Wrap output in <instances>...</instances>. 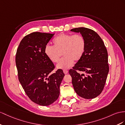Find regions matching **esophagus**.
I'll list each match as a JSON object with an SVG mask.
<instances>
[{"label": "esophagus", "mask_w": 125, "mask_h": 125, "mask_svg": "<svg viewBox=\"0 0 125 125\" xmlns=\"http://www.w3.org/2000/svg\"><path fill=\"white\" fill-rule=\"evenodd\" d=\"M63 72H64V73L65 74H67V73H68V70H63Z\"/></svg>", "instance_id": "obj_1"}]
</instances>
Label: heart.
Masks as SVG:
<instances>
[{"mask_svg":"<svg viewBox=\"0 0 125 125\" xmlns=\"http://www.w3.org/2000/svg\"><path fill=\"white\" fill-rule=\"evenodd\" d=\"M54 46L47 44L45 47V53L53 63H57V69H66L71 67L73 62L80 60L84 53L86 42L84 37L81 34H62L54 38Z\"/></svg>","mask_w":125,"mask_h":125,"instance_id":"obj_1","label":"heart"}]
</instances>
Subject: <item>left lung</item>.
Returning a JSON list of instances; mask_svg holds the SVG:
<instances>
[{"mask_svg":"<svg viewBox=\"0 0 125 125\" xmlns=\"http://www.w3.org/2000/svg\"><path fill=\"white\" fill-rule=\"evenodd\" d=\"M71 31L80 33L86 42L83 55L69 70L73 88L80 97L94 98L103 90L109 72L107 49L100 36L93 30L78 27ZM79 71L84 73L80 74Z\"/></svg>","mask_w":125,"mask_h":125,"instance_id":"8db88e82","label":"left lung"}]
</instances>
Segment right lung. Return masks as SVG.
<instances>
[{
    "label": "right lung",
    "mask_w": 125,
    "mask_h": 125,
    "mask_svg": "<svg viewBox=\"0 0 125 125\" xmlns=\"http://www.w3.org/2000/svg\"><path fill=\"white\" fill-rule=\"evenodd\" d=\"M54 34L33 32L25 36L16 54L18 80L31 100L41 105L55 102L64 74L62 69L54 73V64L45 53V47Z\"/></svg>",
    "instance_id": "1"
}]
</instances>
